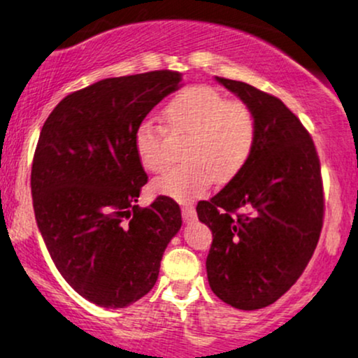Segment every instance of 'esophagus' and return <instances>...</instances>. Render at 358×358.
Listing matches in <instances>:
<instances>
[{"mask_svg": "<svg viewBox=\"0 0 358 358\" xmlns=\"http://www.w3.org/2000/svg\"><path fill=\"white\" fill-rule=\"evenodd\" d=\"M182 215L185 222H192L195 220V208L193 205H183L182 207Z\"/></svg>", "mask_w": 358, "mask_h": 358, "instance_id": "obj_1", "label": "esophagus"}]
</instances>
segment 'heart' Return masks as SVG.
<instances>
[{
    "label": "heart",
    "instance_id": "b5f03b06",
    "mask_svg": "<svg viewBox=\"0 0 358 358\" xmlns=\"http://www.w3.org/2000/svg\"><path fill=\"white\" fill-rule=\"evenodd\" d=\"M170 134H187L182 158L185 165L168 170L155 180L153 190L178 202L203 196L215 182H231L248 165L257 138L252 109L239 101H227L208 85L182 90L165 108ZM134 150L143 168L158 173L168 163L166 131L151 121L139 122Z\"/></svg>",
    "mask_w": 358,
    "mask_h": 358
}]
</instances>
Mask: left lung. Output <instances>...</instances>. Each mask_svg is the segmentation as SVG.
Instances as JSON below:
<instances>
[{"instance_id":"obj_1","label":"left lung","mask_w":358,"mask_h":358,"mask_svg":"<svg viewBox=\"0 0 358 358\" xmlns=\"http://www.w3.org/2000/svg\"><path fill=\"white\" fill-rule=\"evenodd\" d=\"M217 80L252 109L257 138L248 165L196 205L212 231L208 285L239 310L273 305L301 276L323 227V182L313 139L278 97Z\"/></svg>"}]
</instances>
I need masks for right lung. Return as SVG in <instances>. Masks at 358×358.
Instances as JSON below:
<instances>
[{"label":"right lung","mask_w":358,"mask_h":358,"mask_svg":"<svg viewBox=\"0 0 358 358\" xmlns=\"http://www.w3.org/2000/svg\"><path fill=\"white\" fill-rule=\"evenodd\" d=\"M180 80L173 71L99 80L64 97L40 133L36 224L59 273L97 306L124 308L150 293L182 227L170 196L136 205L148 175L134 150L139 122Z\"/></svg>","instance_id":"1"}]
</instances>
